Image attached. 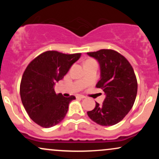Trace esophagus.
<instances>
[{
    "label": "esophagus",
    "instance_id": "34e87169",
    "mask_svg": "<svg viewBox=\"0 0 159 159\" xmlns=\"http://www.w3.org/2000/svg\"><path fill=\"white\" fill-rule=\"evenodd\" d=\"M76 98H85L84 96H83V95H80V94H78L76 95Z\"/></svg>",
    "mask_w": 159,
    "mask_h": 159
}]
</instances>
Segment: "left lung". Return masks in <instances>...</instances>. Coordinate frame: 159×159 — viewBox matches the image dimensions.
<instances>
[{"mask_svg": "<svg viewBox=\"0 0 159 159\" xmlns=\"http://www.w3.org/2000/svg\"><path fill=\"white\" fill-rule=\"evenodd\" d=\"M87 54L99 63L101 78L96 87L106 95L104 102L100 105L96 102L87 115L100 125H115L126 116L135 101L138 81L134 69L125 57L112 49H101Z\"/></svg>", "mask_w": 159, "mask_h": 159, "instance_id": "8db88e82", "label": "left lung"}]
</instances>
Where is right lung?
<instances>
[{"mask_svg":"<svg viewBox=\"0 0 159 159\" xmlns=\"http://www.w3.org/2000/svg\"><path fill=\"white\" fill-rule=\"evenodd\" d=\"M81 55L47 51L27 65L20 84V96L27 114L37 125L50 128L64 119L69 102L75 97L57 94L54 87Z\"/></svg>","mask_w":159,"mask_h":159,"instance_id":"right-lung-1","label":"right lung"}]
</instances>
